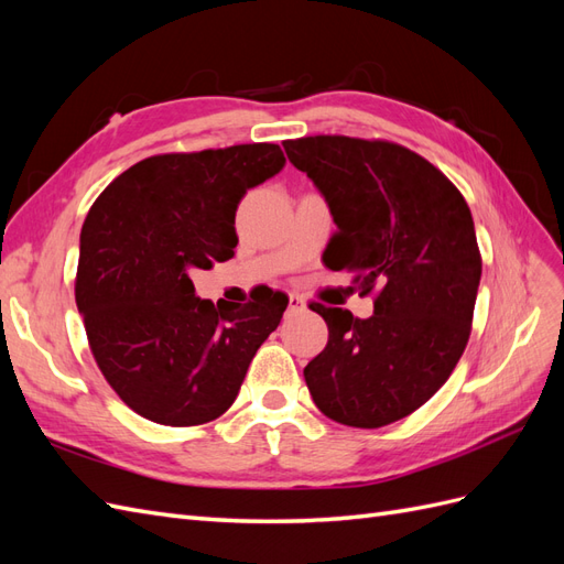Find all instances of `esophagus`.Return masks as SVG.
<instances>
[{
  "mask_svg": "<svg viewBox=\"0 0 564 564\" xmlns=\"http://www.w3.org/2000/svg\"><path fill=\"white\" fill-rule=\"evenodd\" d=\"M305 308V301H303V296H299V294H289V311L292 313H301Z\"/></svg>",
  "mask_w": 564,
  "mask_h": 564,
  "instance_id": "1",
  "label": "esophagus"
}]
</instances>
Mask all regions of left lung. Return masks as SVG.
I'll return each instance as SVG.
<instances>
[{"mask_svg":"<svg viewBox=\"0 0 564 564\" xmlns=\"http://www.w3.org/2000/svg\"><path fill=\"white\" fill-rule=\"evenodd\" d=\"M282 145L329 204L338 230L327 265L355 272L362 294L377 292L367 319L311 305L329 340L303 369L305 383L324 416L381 429L429 402L466 350L482 275L470 209L404 145L350 135Z\"/></svg>","mask_w":564,"mask_h":564,"instance_id":"left-lung-1","label":"left lung"}]
</instances>
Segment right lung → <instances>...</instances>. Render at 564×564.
Returning <instances> with one entry per match:
<instances>
[{
  "mask_svg": "<svg viewBox=\"0 0 564 564\" xmlns=\"http://www.w3.org/2000/svg\"><path fill=\"white\" fill-rule=\"evenodd\" d=\"M275 143L152 155L98 195L79 235L75 301L119 400L162 425H199L235 402L278 329L286 294L245 305L195 296L191 272L235 256V212L284 166Z\"/></svg>",
  "mask_w": 564,
  "mask_h": 564,
  "instance_id": "obj_1",
  "label": "right lung"
}]
</instances>
